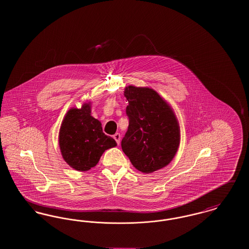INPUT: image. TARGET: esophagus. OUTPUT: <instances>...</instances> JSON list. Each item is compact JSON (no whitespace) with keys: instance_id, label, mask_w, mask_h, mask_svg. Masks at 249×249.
Instances as JSON below:
<instances>
[{"instance_id":"esophagus-1","label":"esophagus","mask_w":249,"mask_h":249,"mask_svg":"<svg viewBox=\"0 0 249 249\" xmlns=\"http://www.w3.org/2000/svg\"><path fill=\"white\" fill-rule=\"evenodd\" d=\"M113 137H114V139L116 140V142H117V143H118V144H119V142H120V138H121V135H120V133H119V132H117V133H116V134H115V135H114Z\"/></svg>"}]
</instances>
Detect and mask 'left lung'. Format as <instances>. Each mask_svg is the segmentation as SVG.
<instances>
[{
	"instance_id": "left-lung-1",
	"label": "left lung",
	"mask_w": 249,
	"mask_h": 249,
	"mask_svg": "<svg viewBox=\"0 0 249 249\" xmlns=\"http://www.w3.org/2000/svg\"><path fill=\"white\" fill-rule=\"evenodd\" d=\"M129 106V127L121 147L140 172L149 174L170 163L178 151L180 131L165 101L148 88L129 86L124 92Z\"/></svg>"
}]
</instances>
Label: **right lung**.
Listing matches in <instances>:
<instances>
[{"label":"right lung","mask_w":249,"mask_h":249,"mask_svg":"<svg viewBox=\"0 0 249 249\" xmlns=\"http://www.w3.org/2000/svg\"><path fill=\"white\" fill-rule=\"evenodd\" d=\"M59 142L64 160L76 171L91 169L107 149L117 145L103 132L101 122L90 116L88 104L68 111L59 130Z\"/></svg>","instance_id":"right-lung-1"}]
</instances>
